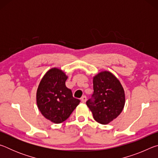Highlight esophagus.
<instances>
[{
	"label": "esophagus",
	"mask_w": 158,
	"mask_h": 158,
	"mask_svg": "<svg viewBox=\"0 0 158 158\" xmlns=\"http://www.w3.org/2000/svg\"><path fill=\"white\" fill-rule=\"evenodd\" d=\"M86 97H85V95H84V96H82L81 97V101L83 103H84V102H86Z\"/></svg>",
	"instance_id": "obj_1"
}]
</instances>
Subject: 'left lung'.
<instances>
[{
	"label": "left lung",
	"mask_w": 158,
	"mask_h": 158,
	"mask_svg": "<svg viewBox=\"0 0 158 158\" xmlns=\"http://www.w3.org/2000/svg\"><path fill=\"white\" fill-rule=\"evenodd\" d=\"M93 97L86 102L93 118L99 123L107 125L119 116L125 104L123 87L109 71H102L93 77Z\"/></svg>",
	"instance_id": "obj_1"
}]
</instances>
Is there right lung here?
I'll use <instances>...</instances> for the list:
<instances>
[{
  "label": "right lung",
  "instance_id": "obj_1",
  "mask_svg": "<svg viewBox=\"0 0 158 158\" xmlns=\"http://www.w3.org/2000/svg\"><path fill=\"white\" fill-rule=\"evenodd\" d=\"M68 78L62 69L52 68L44 74L37 87V107L42 116L53 123L65 121L80 102L66 87Z\"/></svg>",
  "mask_w": 158,
  "mask_h": 158
}]
</instances>
